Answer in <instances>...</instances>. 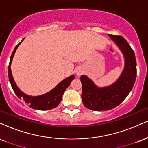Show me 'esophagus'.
I'll return each mask as SVG.
<instances>
[{"instance_id":"esophagus-1","label":"esophagus","mask_w":148,"mask_h":148,"mask_svg":"<svg viewBox=\"0 0 148 148\" xmlns=\"http://www.w3.org/2000/svg\"><path fill=\"white\" fill-rule=\"evenodd\" d=\"M83 74V70L81 69H77L76 70V74L78 76H81Z\"/></svg>"}]
</instances>
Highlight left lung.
Here are the masks:
<instances>
[{
    "label": "left lung",
    "mask_w": 148,
    "mask_h": 148,
    "mask_svg": "<svg viewBox=\"0 0 148 148\" xmlns=\"http://www.w3.org/2000/svg\"><path fill=\"white\" fill-rule=\"evenodd\" d=\"M123 53L125 65L120 76L114 83L99 87L86 75L81 76L82 101L92 111H108L121 103L133 88L136 78V61L134 51L127 40L120 35L108 34Z\"/></svg>",
    "instance_id": "8db88e82"
}]
</instances>
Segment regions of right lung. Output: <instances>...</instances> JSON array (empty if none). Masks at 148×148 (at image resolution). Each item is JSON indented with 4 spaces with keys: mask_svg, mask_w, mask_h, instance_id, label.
<instances>
[{
    "mask_svg": "<svg viewBox=\"0 0 148 148\" xmlns=\"http://www.w3.org/2000/svg\"><path fill=\"white\" fill-rule=\"evenodd\" d=\"M23 40H24V38L21 40V42L19 44H18L16 46L12 53L11 57H10L9 67H8V76H9V80L10 84H11L12 88L13 90L16 95V96L19 99H23L25 102L28 103L30 108H33V109L47 111V110H50L56 108L60 103L64 92L68 88L72 80H74V75H72L63 79L55 88H53L51 90L44 95L38 96H31L25 94L23 92H22L19 89V88L15 83L11 70V64L12 62L13 57H14L15 52H16L18 46L23 41Z\"/></svg>",
    "mask_w": 148,
    "mask_h": 148,
    "instance_id": "right-lung-1",
    "label": "right lung"
}]
</instances>
